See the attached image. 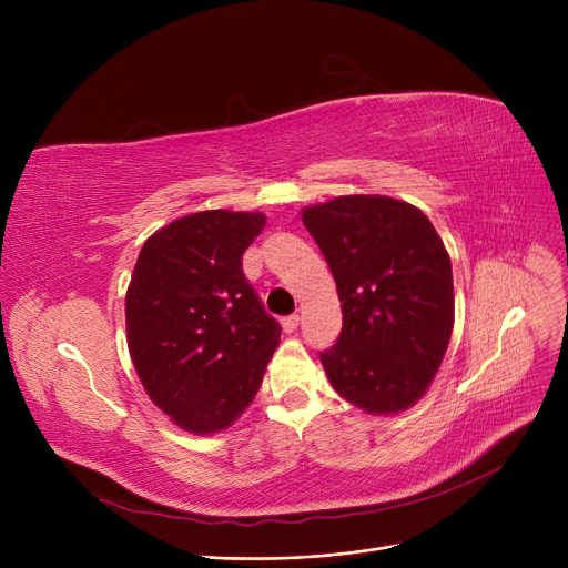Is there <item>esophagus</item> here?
<instances>
[{"instance_id": "obj_1", "label": "esophagus", "mask_w": 568, "mask_h": 568, "mask_svg": "<svg viewBox=\"0 0 568 568\" xmlns=\"http://www.w3.org/2000/svg\"><path fill=\"white\" fill-rule=\"evenodd\" d=\"M281 324H283V329L287 332V334H292L296 326H300V315H287V317H283L281 320Z\"/></svg>"}]
</instances>
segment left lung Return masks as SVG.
<instances>
[{
	"label": "left lung",
	"mask_w": 568,
	"mask_h": 568,
	"mask_svg": "<svg viewBox=\"0 0 568 568\" xmlns=\"http://www.w3.org/2000/svg\"><path fill=\"white\" fill-rule=\"evenodd\" d=\"M338 287L343 332L320 354L338 396L366 414L419 403L454 332L452 257L419 206L341 195L302 209Z\"/></svg>",
	"instance_id": "left-lung-1"
}]
</instances>
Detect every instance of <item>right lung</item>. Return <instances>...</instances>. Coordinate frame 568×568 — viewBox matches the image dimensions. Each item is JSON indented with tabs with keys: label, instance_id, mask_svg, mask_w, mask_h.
<instances>
[{
	"label": "right lung",
	"instance_id": "add662e5",
	"mask_svg": "<svg viewBox=\"0 0 568 568\" xmlns=\"http://www.w3.org/2000/svg\"><path fill=\"white\" fill-rule=\"evenodd\" d=\"M262 212L206 209L146 239L126 290V343L144 392L191 435L227 430L253 403L281 343L242 255Z\"/></svg>",
	"mask_w": 568,
	"mask_h": 568
}]
</instances>
